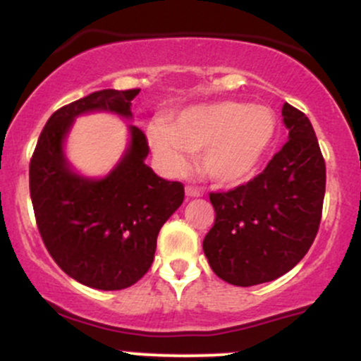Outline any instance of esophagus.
Masks as SVG:
<instances>
[{
    "label": "esophagus",
    "instance_id": "1",
    "mask_svg": "<svg viewBox=\"0 0 361 361\" xmlns=\"http://www.w3.org/2000/svg\"><path fill=\"white\" fill-rule=\"evenodd\" d=\"M185 196H188V197H200V196H203V192H201L197 188H195V185H185Z\"/></svg>",
    "mask_w": 361,
    "mask_h": 361
}]
</instances>
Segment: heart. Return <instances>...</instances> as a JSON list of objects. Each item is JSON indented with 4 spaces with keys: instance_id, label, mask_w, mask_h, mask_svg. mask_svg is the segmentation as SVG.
Instances as JSON below:
<instances>
[{
    "instance_id": "1",
    "label": "heart",
    "mask_w": 361,
    "mask_h": 361,
    "mask_svg": "<svg viewBox=\"0 0 361 361\" xmlns=\"http://www.w3.org/2000/svg\"><path fill=\"white\" fill-rule=\"evenodd\" d=\"M277 133V117L269 106L238 102L197 104L177 115L170 126L149 129V145L170 176L189 166L197 154L201 173L216 185H238L255 172Z\"/></svg>"
}]
</instances>
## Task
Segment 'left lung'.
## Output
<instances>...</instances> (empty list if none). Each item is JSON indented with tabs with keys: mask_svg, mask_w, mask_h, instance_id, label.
I'll return each instance as SVG.
<instances>
[{
	"mask_svg": "<svg viewBox=\"0 0 361 361\" xmlns=\"http://www.w3.org/2000/svg\"><path fill=\"white\" fill-rule=\"evenodd\" d=\"M289 141L253 180L210 192L215 222L203 241L212 270L228 284H263L289 272L315 241L325 161L308 117L284 103Z\"/></svg>",
	"mask_w": 361,
	"mask_h": 361,
	"instance_id": "8db88e82",
	"label": "left lung"
}]
</instances>
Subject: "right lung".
Returning <instances> with one entry per match:
<instances>
[{"label":"right lung","mask_w":361,"mask_h":361,"mask_svg":"<svg viewBox=\"0 0 361 361\" xmlns=\"http://www.w3.org/2000/svg\"><path fill=\"white\" fill-rule=\"evenodd\" d=\"M139 89H103L65 104L49 117L29 165L30 200L46 250L80 284L118 290L149 270L158 232L184 201V185L158 177L145 164L148 139L130 126V145L104 179H86L68 166L63 141L73 118L114 111L130 118Z\"/></svg>","instance_id":"obj_1"}]
</instances>
